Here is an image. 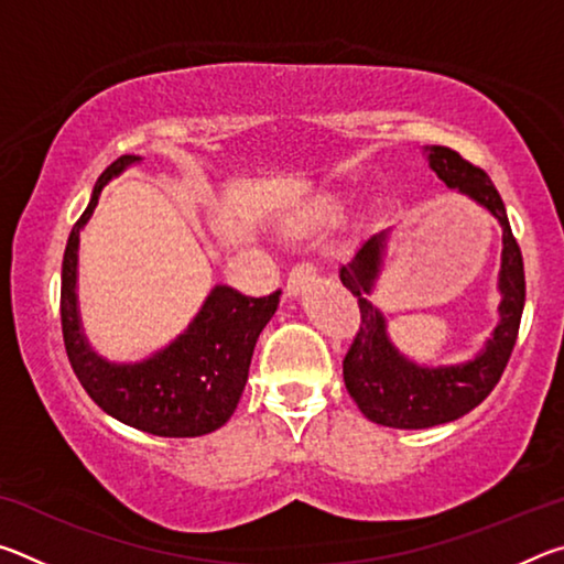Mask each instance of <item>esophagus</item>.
I'll return each instance as SVG.
<instances>
[{"instance_id": "esophagus-1", "label": "esophagus", "mask_w": 564, "mask_h": 564, "mask_svg": "<svg viewBox=\"0 0 564 564\" xmlns=\"http://www.w3.org/2000/svg\"><path fill=\"white\" fill-rule=\"evenodd\" d=\"M313 281H316V265L308 261L295 263L289 273V281H285V293L299 295L303 289H308Z\"/></svg>"}]
</instances>
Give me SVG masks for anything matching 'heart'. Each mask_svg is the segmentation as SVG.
Returning <instances> with one entry per match:
<instances>
[{
	"instance_id": "1",
	"label": "heart",
	"mask_w": 564,
	"mask_h": 564,
	"mask_svg": "<svg viewBox=\"0 0 564 564\" xmlns=\"http://www.w3.org/2000/svg\"><path fill=\"white\" fill-rule=\"evenodd\" d=\"M336 212H338V204L336 202H323L321 208H318V216L321 218H330V216H336Z\"/></svg>"
}]
</instances>
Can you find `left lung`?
<instances>
[{
	"label": "left lung",
	"instance_id": "1",
	"mask_svg": "<svg viewBox=\"0 0 564 564\" xmlns=\"http://www.w3.org/2000/svg\"><path fill=\"white\" fill-rule=\"evenodd\" d=\"M425 154L431 169L447 186L488 208L502 226V263L498 279L502 301L492 338L473 360L460 366L427 368L405 358L390 343L386 316L368 301L383 265L388 231L370 236L358 248L356 259L340 265V281L356 295L360 308V328L343 358V380L362 415L378 425L400 427V431L451 423L480 405L498 386L508 366L524 308L522 253L490 176L447 147H431L425 149Z\"/></svg>",
	"mask_w": 564,
	"mask_h": 564
}]
</instances>
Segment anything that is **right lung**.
Listing matches in <instances>:
<instances>
[{"label":"right lung","instance_id":"obj_1","mask_svg":"<svg viewBox=\"0 0 564 564\" xmlns=\"http://www.w3.org/2000/svg\"><path fill=\"white\" fill-rule=\"evenodd\" d=\"M139 156H119L94 184L89 206L74 224L62 263L64 348L79 383L104 413L137 431L161 437L214 433L234 415L248 380V366L265 323L279 308L275 291L251 299L216 285L188 328L141 362H111L94 352L82 330L76 303L79 234L99 204L101 188Z\"/></svg>","mask_w":564,"mask_h":564}]
</instances>
